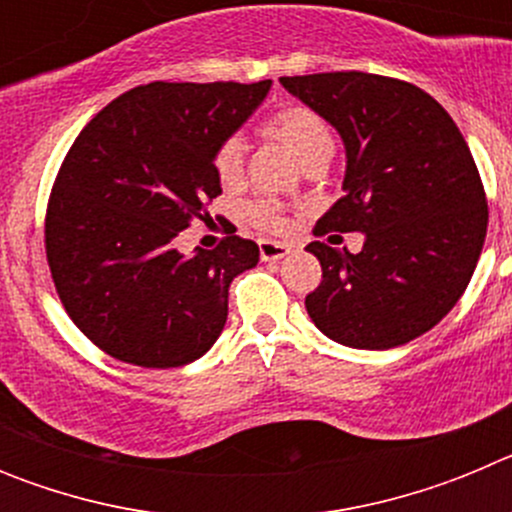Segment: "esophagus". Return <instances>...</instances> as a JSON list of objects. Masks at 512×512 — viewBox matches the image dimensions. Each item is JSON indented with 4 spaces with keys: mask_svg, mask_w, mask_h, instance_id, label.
<instances>
[{
    "mask_svg": "<svg viewBox=\"0 0 512 512\" xmlns=\"http://www.w3.org/2000/svg\"><path fill=\"white\" fill-rule=\"evenodd\" d=\"M289 251H292V246H289V243L259 241V253H261V259H264V261H279V259H284Z\"/></svg>",
    "mask_w": 512,
    "mask_h": 512,
    "instance_id": "34e87169",
    "label": "esophagus"
}]
</instances>
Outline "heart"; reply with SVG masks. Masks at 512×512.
Returning a JSON list of instances; mask_svg holds the SVG:
<instances>
[{"label": "heart", "instance_id": "b5f03b06", "mask_svg": "<svg viewBox=\"0 0 512 512\" xmlns=\"http://www.w3.org/2000/svg\"><path fill=\"white\" fill-rule=\"evenodd\" d=\"M264 130L269 138L279 140L302 166L328 161L333 156V148H336V140H333V130H330L328 120L318 110L307 107V104H287V107L277 110L266 120ZM243 158H246V143H243V138L241 135H228L215 148V156H212V166H215V174L220 176V182L230 184L241 176ZM243 215L256 228H282V210H279L277 202H248L243 207Z\"/></svg>", "mask_w": 512, "mask_h": 512}]
</instances>
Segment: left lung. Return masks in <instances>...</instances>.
I'll return each instance as SVG.
<instances>
[{
    "label": "left lung",
    "mask_w": 512,
    "mask_h": 512,
    "mask_svg": "<svg viewBox=\"0 0 512 512\" xmlns=\"http://www.w3.org/2000/svg\"><path fill=\"white\" fill-rule=\"evenodd\" d=\"M346 146L343 197L315 235L364 233L351 253L305 251L323 282L305 297L325 336L384 351L423 336L464 295L487 235V197L467 140L441 104L408 81L364 71L282 76Z\"/></svg>",
    "instance_id": "8db88e82"
}]
</instances>
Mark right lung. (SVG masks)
<instances>
[{
	"instance_id": "right-lung-1",
	"label": "right lung",
	"mask_w": 512,
	"mask_h": 512,
	"mask_svg": "<svg viewBox=\"0 0 512 512\" xmlns=\"http://www.w3.org/2000/svg\"><path fill=\"white\" fill-rule=\"evenodd\" d=\"M271 81H153L112 99L81 130L53 182L45 256L76 328L112 359L171 369L223 333L228 287L259 246L225 235L194 256L176 235L220 189L212 156L264 102Z\"/></svg>"
}]
</instances>
